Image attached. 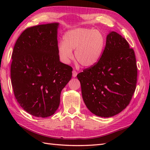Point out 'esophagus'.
<instances>
[{
	"label": "esophagus",
	"instance_id": "34e87169",
	"mask_svg": "<svg viewBox=\"0 0 150 150\" xmlns=\"http://www.w3.org/2000/svg\"><path fill=\"white\" fill-rule=\"evenodd\" d=\"M73 73V77H77V72L75 71V70H73V71H72Z\"/></svg>",
	"mask_w": 150,
	"mask_h": 150
}]
</instances>
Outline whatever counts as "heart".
<instances>
[{
	"label": "heart",
	"instance_id": "1",
	"mask_svg": "<svg viewBox=\"0 0 150 150\" xmlns=\"http://www.w3.org/2000/svg\"><path fill=\"white\" fill-rule=\"evenodd\" d=\"M63 39L64 42L59 44L58 53L64 63L68 64L73 59V50H75L76 60L86 68L99 61L105 46V38L100 31L78 28L67 31Z\"/></svg>",
	"mask_w": 150,
	"mask_h": 150
}]
</instances>
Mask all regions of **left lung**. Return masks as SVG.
<instances>
[{"label": "left lung", "instance_id": "left-lung-1", "mask_svg": "<svg viewBox=\"0 0 150 150\" xmlns=\"http://www.w3.org/2000/svg\"><path fill=\"white\" fill-rule=\"evenodd\" d=\"M77 77L88 110L101 117L115 115L128 106L135 90L137 66L134 50L124 37L111 31L99 61Z\"/></svg>", "mask_w": 150, "mask_h": 150}]
</instances>
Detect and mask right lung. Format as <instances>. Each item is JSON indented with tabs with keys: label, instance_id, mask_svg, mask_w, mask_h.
Instances as JSON below:
<instances>
[{
	"label": "right lung",
	"instance_id": "obj_1",
	"mask_svg": "<svg viewBox=\"0 0 150 150\" xmlns=\"http://www.w3.org/2000/svg\"><path fill=\"white\" fill-rule=\"evenodd\" d=\"M59 23L28 28L16 41L12 53L11 79L16 100L28 113L52 115L60 93L72 77L73 68L60 62Z\"/></svg>",
	"mask_w": 150,
	"mask_h": 150
}]
</instances>
